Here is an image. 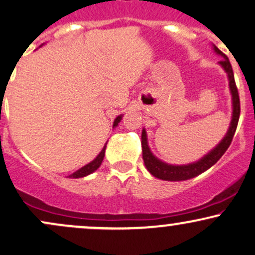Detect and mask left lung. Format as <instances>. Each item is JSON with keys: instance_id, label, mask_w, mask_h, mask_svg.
Returning a JSON list of instances; mask_svg holds the SVG:
<instances>
[{"instance_id": "left-lung-1", "label": "left lung", "mask_w": 255, "mask_h": 255, "mask_svg": "<svg viewBox=\"0 0 255 255\" xmlns=\"http://www.w3.org/2000/svg\"><path fill=\"white\" fill-rule=\"evenodd\" d=\"M214 48H215L216 53H219L223 57V59L220 61V64L221 66L226 70V72L228 73L229 88H231L233 95V118L231 126H229V129L227 131L226 136L223 137V140L221 141L213 151L208 153L204 158H202L201 160H198L197 162H194V164L182 165V166L168 165L166 162H162L161 160H159L158 158H155L154 155L152 154V152L149 151V147L147 145L146 131L143 129L142 134H141V146H142L143 162H145L147 170L151 172V174L159 178V179L170 180V182H179V180H186L190 179V178L198 176V174L207 171L208 168H210L214 164H216L217 160L225 154V152L228 149V147L231 146L236 127H238L239 118H240V97H239V91L235 84L234 73H233L231 61H229L228 57H227L225 53H222L219 48L215 47V46H214Z\"/></svg>"}]
</instances>
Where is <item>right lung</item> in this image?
Here are the masks:
<instances>
[{
  "label": "right lung",
  "mask_w": 255,
  "mask_h": 255,
  "mask_svg": "<svg viewBox=\"0 0 255 255\" xmlns=\"http://www.w3.org/2000/svg\"><path fill=\"white\" fill-rule=\"evenodd\" d=\"M121 118H122V116L120 115V116H118V118L115 119L114 125H113V127H115V126H118L119 122L121 121ZM104 153H106V146L103 147V149H102V151H101L100 154H98L97 157L95 158L93 161L89 162L88 165H85V166H83L82 168H79V170H78V171H76L75 173L70 174L69 178H82V177L88 176V174L93 173L94 171H96L97 168L101 166V164H102L103 158H104Z\"/></svg>",
  "instance_id": "obj_1"
}]
</instances>
